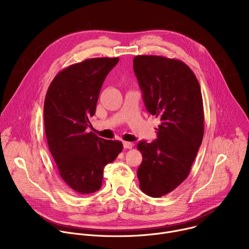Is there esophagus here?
<instances>
[{"label":"esophagus","mask_w":249,"mask_h":249,"mask_svg":"<svg viewBox=\"0 0 249 249\" xmlns=\"http://www.w3.org/2000/svg\"><path fill=\"white\" fill-rule=\"evenodd\" d=\"M123 147L125 149H132L134 147V144L131 143V142H123Z\"/></svg>","instance_id":"34e87169"}]
</instances>
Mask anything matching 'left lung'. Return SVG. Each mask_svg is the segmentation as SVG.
Returning a JSON list of instances; mask_svg holds the SVG:
<instances>
[{
  "mask_svg": "<svg viewBox=\"0 0 249 249\" xmlns=\"http://www.w3.org/2000/svg\"><path fill=\"white\" fill-rule=\"evenodd\" d=\"M133 68L147 110L161 122L157 140L137 145L143 156L137 171L140 188L159 198L190 172L204 135L202 93L192 70L180 60L139 55Z\"/></svg>",
  "mask_w": 249,
  "mask_h": 249,
  "instance_id": "8db88e82",
  "label": "left lung"
}]
</instances>
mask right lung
<instances>
[{"label":"right lung","mask_w":249,"mask_h":249,"mask_svg":"<svg viewBox=\"0 0 249 249\" xmlns=\"http://www.w3.org/2000/svg\"><path fill=\"white\" fill-rule=\"evenodd\" d=\"M119 58H92L62 70L51 82L44 101V127L59 174L74 192L100 189L104 166L122 152L120 141L88 133L102 84Z\"/></svg>","instance_id":"1"}]
</instances>
